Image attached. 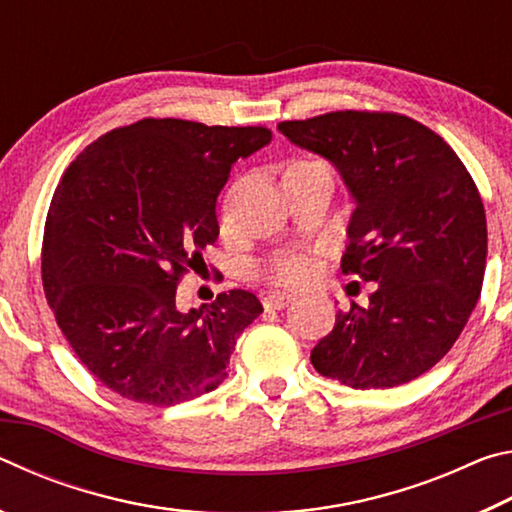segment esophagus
<instances>
[{"label":"esophagus","mask_w":512,"mask_h":512,"mask_svg":"<svg viewBox=\"0 0 512 512\" xmlns=\"http://www.w3.org/2000/svg\"><path fill=\"white\" fill-rule=\"evenodd\" d=\"M293 298L289 296V293H268V296H264V300H262V305L266 307V309H284L289 305Z\"/></svg>","instance_id":"obj_1"}]
</instances>
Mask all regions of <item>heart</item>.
I'll use <instances>...</instances> for the list:
<instances>
[{"instance_id":"heart-1","label":"heart","mask_w":512,"mask_h":512,"mask_svg":"<svg viewBox=\"0 0 512 512\" xmlns=\"http://www.w3.org/2000/svg\"><path fill=\"white\" fill-rule=\"evenodd\" d=\"M320 164L325 162L314 158H298L287 169H309L320 167ZM264 277L273 284H282V287H300L311 277V259L307 255H277L266 264Z\"/></svg>"}]
</instances>
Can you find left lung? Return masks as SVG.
Returning a JSON list of instances; mask_svg holds the SVG:
<instances>
[{
  "label": "left lung",
  "mask_w": 512,
  "mask_h": 512,
  "mask_svg": "<svg viewBox=\"0 0 512 512\" xmlns=\"http://www.w3.org/2000/svg\"><path fill=\"white\" fill-rule=\"evenodd\" d=\"M277 131L339 169L354 198L345 275L375 282L311 350L323 377L393 388L452 350L481 296L488 228L474 180L443 137L397 112L339 110Z\"/></svg>",
  "instance_id": "left-lung-1"
}]
</instances>
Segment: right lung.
I'll list each match as a JSON object with an SVG mask.
<instances>
[{
	"mask_svg": "<svg viewBox=\"0 0 512 512\" xmlns=\"http://www.w3.org/2000/svg\"><path fill=\"white\" fill-rule=\"evenodd\" d=\"M264 126L142 119L101 135L51 198L42 284L76 357L126 400L173 406L219 388L239 334L262 314L232 289L183 309L178 282L219 237L230 169L271 142Z\"/></svg>",
	"mask_w": 512,
	"mask_h": 512,
	"instance_id": "obj_1",
	"label": "right lung"
}]
</instances>
